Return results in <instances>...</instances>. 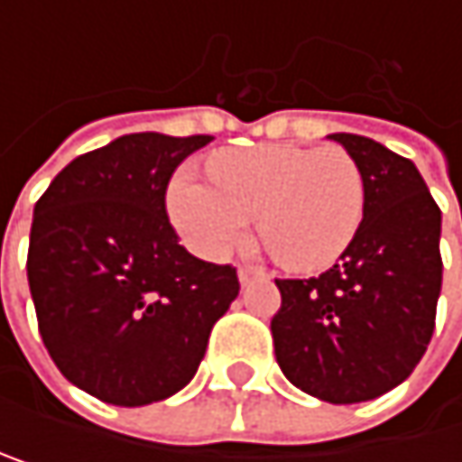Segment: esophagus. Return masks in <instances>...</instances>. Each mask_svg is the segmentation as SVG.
Here are the masks:
<instances>
[{
    "label": "esophagus",
    "mask_w": 462,
    "mask_h": 462,
    "mask_svg": "<svg viewBox=\"0 0 462 462\" xmlns=\"http://www.w3.org/2000/svg\"><path fill=\"white\" fill-rule=\"evenodd\" d=\"M259 278H267V273H264L262 267H253V264H242V267H239V283H242V286H247V283H253V281H259Z\"/></svg>",
    "instance_id": "esophagus-1"
}]
</instances>
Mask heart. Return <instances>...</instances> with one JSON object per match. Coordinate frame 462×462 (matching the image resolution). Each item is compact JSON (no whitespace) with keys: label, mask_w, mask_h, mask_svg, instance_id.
<instances>
[{"label":"heart","mask_w":462,"mask_h":462,"mask_svg":"<svg viewBox=\"0 0 462 462\" xmlns=\"http://www.w3.org/2000/svg\"><path fill=\"white\" fill-rule=\"evenodd\" d=\"M212 181L181 171L168 212L203 259H226L259 215L273 256L294 270H322L347 250L364 220V176L341 148L264 143L209 159Z\"/></svg>","instance_id":"heart-1"}]
</instances>
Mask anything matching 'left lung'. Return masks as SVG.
<instances>
[{"label": "left lung", "instance_id": "1", "mask_svg": "<svg viewBox=\"0 0 462 462\" xmlns=\"http://www.w3.org/2000/svg\"><path fill=\"white\" fill-rule=\"evenodd\" d=\"M364 176V220L338 262L275 281L281 372L306 394L353 405L397 388L421 361L441 294V209L411 159L361 134H328Z\"/></svg>", "mask_w": 462, "mask_h": 462}]
</instances>
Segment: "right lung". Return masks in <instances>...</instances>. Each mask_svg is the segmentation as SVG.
Here are the masks:
<instances>
[{
  "mask_svg": "<svg viewBox=\"0 0 462 462\" xmlns=\"http://www.w3.org/2000/svg\"><path fill=\"white\" fill-rule=\"evenodd\" d=\"M209 140L124 134L65 165L35 203L27 278L41 338L62 377L106 405L181 391L239 294L236 270L187 253L165 212L173 171Z\"/></svg>",
  "mask_w": 462,
  "mask_h": 462,
  "instance_id": "obj_1",
  "label": "right lung"
}]
</instances>
